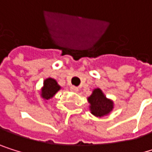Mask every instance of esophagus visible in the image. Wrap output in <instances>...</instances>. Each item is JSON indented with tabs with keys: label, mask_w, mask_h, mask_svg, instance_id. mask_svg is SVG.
<instances>
[{
	"label": "esophagus",
	"mask_w": 152,
	"mask_h": 152,
	"mask_svg": "<svg viewBox=\"0 0 152 152\" xmlns=\"http://www.w3.org/2000/svg\"><path fill=\"white\" fill-rule=\"evenodd\" d=\"M70 90L73 91V92H77L78 91V87L75 86H70Z\"/></svg>",
	"instance_id": "esophagus-1"
}]
</instances>
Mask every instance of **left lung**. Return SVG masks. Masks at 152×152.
I'll list each match as a JSON object with an SVG mask.
<instances>
[{
	"label": "left lung",
	"mask_w": 152,
	"mask_h": 152,
	"mask_svg": "<svg viewBox=\"0 0 152 152\" xmlns=\"http://www.w3.org/2000/svg\"><path fill=\"white\" fill-rule=\"evenodd\" d=\"M89 103V110L92 115L102 118L109 115L115 107L112 99L107 98L100 88H95L92 94L87 97Z\"/></svg>",
	"instance_id": "left-lung-1"
}]
</instances>
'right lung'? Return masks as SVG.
<instances>
[{"label": "right lung", "instance_id": "add662e5", "mask_svg": "<svg viewBox=\"0 0 152 152\" xmlns=\"http://www.w3.org/2000/svg\"><path fill=\"white\" fill-rule=\"evenodd\" d=\"M61 89V86L58 85L57 81L52 77H48L44 80V85L41 88V97L45 101L51 99L59 90Z\"/></svg>", "mask_w": 152, "mask_h": 152}]
</instances>
